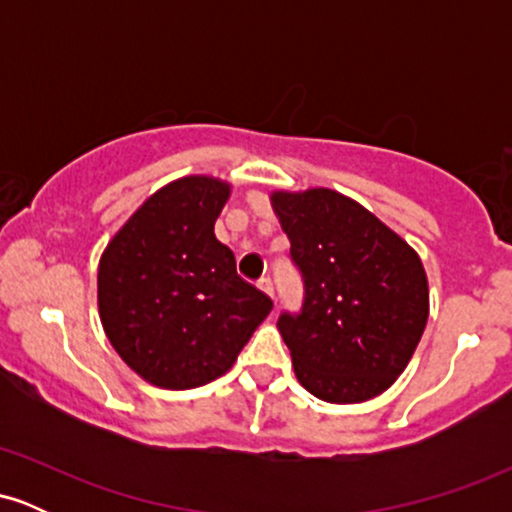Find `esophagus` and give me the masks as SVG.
Masks as SVG:
<instances>
[{"label": "esophagus", "mask_w": 512, "mask_h": 512, "mask_svg": "<svg viewBox=\"0 0 512 512\" xmlns=\"http://www.w3.org/2000/svg\"><path fill=\"white\" fill-rule=\"evenodd\" d=\"M260 289L267 293L269 298H274V284H272V279H269V276H264V279H260Z\"/></svg>", "instance_id": "1"}]
</instances>
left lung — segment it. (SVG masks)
<instances>
[{"label": "left lung", "mask_w": 512, "mask_h": 512, "mask_svg": "<svg viewBox=\"0 0 512 512\" xmlns=\"http://www.w3.org/2000/svg\"><path fill=\"white\" fill-rule=\"evenodd\" d=\"M272 209L303 274L298 315L276 322L310 395L356 404L407 368L428 320V279L416 250L342 192H272Z\"/></svg>", "instance_id": "1"}]
</instances>
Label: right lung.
Wrapping results in <instances>:
<instances>
[{"instance_id":"1","label":"right lung","mask_w":512,"mask_h":512,"mask_svg":"<svg viewBox=\"0 0 512 512\" xmlns=\"http://www.w3.org/2000/svg\"><path fill=\"white\" fill-rule=\"evenodd\" d=\"M231 185L185 175L125 221L98 262L105 337L139 378L192 390L231 370L272 301L214 236Z\"/></svg>"}]
</instances>
